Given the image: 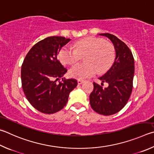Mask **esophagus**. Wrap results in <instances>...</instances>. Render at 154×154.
Listing matches in <instances>:
<instances>
[{
	"instance_id": "34e87169",
	"label": "esophagus",
	"mask_w": 154,
	"mask_h": 154,
	"mask_svg": "<svg viewBox=\"0 0 154 154\" xmlns=\"http://www.w3.org/2000/svg\"><path fill=\"white\" fill-rule=\"evenodd\" d=\"M83 82H84V80H83V79H78L77 80L78 84H82V83H83Z\"/></svg>"
}]
</instances>
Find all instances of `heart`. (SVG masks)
Masks as SVG:
<instances>
[{
	"label": "heart",
	"instance_id": "heart-1",
	"mask_svg": "<svg viewBox=\"0 0 154 154\" xmlns=\"http://www.w3.org/2000/svg\"><path fill=\"white\" fill-rule=\"evenodd\" d=\"M64 65H71L85 57V63H78L70 69L72 77L82 79L94 76L97 71L104 72L110 67L115 58V49L112 43L102 38L88 37L77 41L75 48L64 46L59 52Z\"/></svg>",
	"mask_w": 154,
	"mask_h": 154
}]
</instances>
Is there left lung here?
<instances>
[{
	"label": "left lung",
	"instance_id": "left-lung-1",
	"mask_svg": "<svg viewBox=\"0 0 154 154\" xmlns=\"http://www.w3.org/2000/svg\"><path fill=\"white\" fill-rule=\"evenodd\" d=\"M110 39L114 46L116 57L111 68L99 79L108 83L103 88L94 83V90L89 96L93 110L104 116L116 114L124 108L131 96L135 72L134 58L129 48L116 36L100 33Z\"/></svg>",
	"mask_w": 154,
	"mask_h": 154
}]
</instances>
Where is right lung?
Returning <instances> with one entry per match:
<instances>
[{"mask_svg": "<svg viewBox=\"0 0 154 154\" xmlns=\"http://www.w3.org/2000/svg\"><path fill=\"white\" fill-rule=\"evenodd\" d=\"M71 39L50 36L38 42L27 53L21 66L22 88L33 108L44 114H54L64 108L69 95L77 85L75 79L61 78L67 69L57 55ZM59 82H57V81Z\"/></svg>", "mask_w": 154, "mask_h": 154, "instance_id": "obj_1", "label": "right lung"}]
</instances>
